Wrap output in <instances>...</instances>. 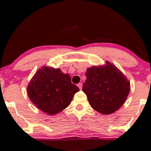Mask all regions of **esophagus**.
Segmentation results:
<instances>
[{
	"label": "esophagus",
	"mask_w": 151,
	"mask_h": 151,
	"mask_svg": "<svg viewBox=\"0 0 151 151\" xmlns=\"http://www.w3.org/2000/svg\"><path fill=\"white\" fill-rule=\"evenodd\" d=\"M77 86H78V87L79 88V89H82V84H81V83H79V84H77Z\"/></svg>",
	"instance_id": "34e87169"
}]
</instances>
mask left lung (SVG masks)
Returning <instances> with one entry per match:
<instances>
[{
    "label": "left lung",
    "mask_w": 151,
    "mask_h": 151,
    "mask_svg": "<svg viewBox=\"0 0 151 151\" xmlns=\"http://www.w3.org/2000/svg\"><path fill=\"white\" fill-rule=\"evenodd\" d=\"M82 86L91 108L109 115L119 109L130 91V82L119 69L109 62L88 68Z\"/></svg>",
    "instance_id": "1"
}]
</instances>
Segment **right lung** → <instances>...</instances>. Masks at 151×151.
<instances>
[{"instance_id":"right-lung-1","label":"right lung","mask_w":151,"mask_h":151,"mask_svg":"<svg viewBox=\"0 0 151 151\" xmlns=\"http://www.w3.org/2000/svg\"><path fill=\"white\" fill-rule=\"evenodd\" d=\"M79 90L71 81L70 74L47 66L36 72L27 88L30 101L49 115L58 114L67 108Z\"/></svg>"}]
</instances>
